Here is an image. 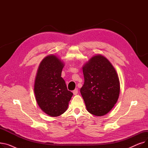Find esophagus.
Returning a JSON list of instances; mask_svg holds the SVG:
<instances>
[{"label": "esophagus", "instance_id": "esophagus-1", "mask_svg": "<svg viewBox=\"0 0 148 148\" xmlns=\"http://www.w3.org/2000/svg\"><path fill=\"white\" fill-rule=\"evenodd\" d=\"M73 94L74 95H77V94H78V89H75L74 90H73Z\"/></svg>", "mask_w": 148, "mask_h": 148}]
</instances>
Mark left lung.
Wrapping results in <instances>:
<instances>
[{"instance_id":"left-lung-1","label":"left lung","mask_w":148,"mask_h":148,"mask_svg":"<svg viewBox=\"0 0 148 148\" xmlns=\"http://www.w3.org/2000/svg\"><path fill=\"white\" fill-rule=\"evenodd\" d=\"M84 83L80 93L88 111L101 116L110 111L120 91L117 73L110 62L101 55L92 57L83 68Z\"/></svg>"}]
</instances>
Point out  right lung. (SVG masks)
Returning a JSON list of instances; mask_svg holds the SVG:
<instances>
[{"label": "right lung", "instance_id": "right-lung-1", "mask_svg": "<svg viewBox=\"0 0 148 148\" xmlns=\"http://www.w3.org/2000/svg\"><path fill=\"white\" fill-rule=\"evenodd\" d=\"M64 64L56 56L45 57L38 68L34 86L38 104L52 117L63 114L67 109L73 94L68 90L61 77Z\"/></svg>", "mask_w": 148, "mask_h": 148}]
</instances>
